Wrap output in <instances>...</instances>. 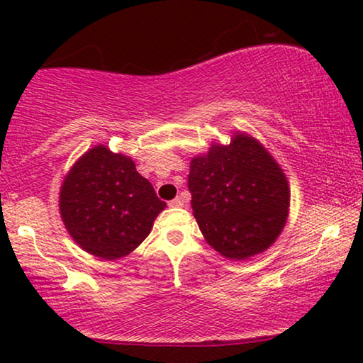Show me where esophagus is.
Listing matches in <instances>:
<instances>
[{
  "mask_svg": "<svg viewBox=\"0 0 363 363\" xmlns=\"http://www.w3.org/2000/svg\"><path fill=\"white\" fill-rule=\"evenodd\" d=\"M168 205H170L172 208H180V206H183V200L182 198H175V200H172Z\"/></svg>",
  "mask_w": 363,
  "mask_h": 363,
  "instance_id": "34e87169",
  "label": "esophagus"
}]
</instances>
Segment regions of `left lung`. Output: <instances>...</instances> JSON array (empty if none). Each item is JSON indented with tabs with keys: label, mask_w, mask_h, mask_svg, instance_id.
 Segmentation results:
<instances>
[{
	"label": "left lung",
	"mask_w": 363,
	"mask_h": 363,
	"mask_svg": "<svg viewBox=\"0 0 363 363\" xmlns=\"http://www.w3.org/2000/svg\"><path fill=\"white\" fill-rule=\"evenodd\" d=\"M188 190L208 245L228 259L266 251L281 235L289 211L282 168L256 138L235 133L230 145L213 143L190 163Z\"/></svg>",
	"instance_id": "left-lung-1"
}]
</instances>
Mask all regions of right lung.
<instances>
[{"instance_id": "add662e5", "label": "right lung", "mask_w": 363, "mask_h": 363, "mask_svg": "<svg viewBox=\"0 0 363 363\" xmlns=\"http://www.w3.org/2000/svg\"><path fill=\"white\" fill-rule=\"evenodd\" d=\"M130 157L97 145L64 178L59 210L72 240L89 255L118 259L135 250L165 210Z\"/></svg>"}]
</instances>
